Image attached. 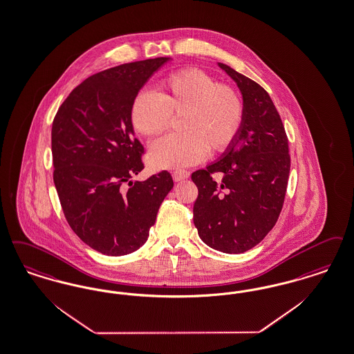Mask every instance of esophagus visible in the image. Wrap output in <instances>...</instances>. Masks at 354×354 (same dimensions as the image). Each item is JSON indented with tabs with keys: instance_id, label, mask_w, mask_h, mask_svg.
<instances>
[{
	"instance_id": "1",
	"label": "esophagus",
	"mask_w": 354,
	"mask_h": 354,
	"mask_svg": "<svg viewBox=\"0 0 354 354\" xmlns=\"http://www.w3.org/2000/svg\"><path fill=\"white\" fill-rule=\"evenodd\" d=\"M188 176H189V172H188V171L179 170L174 171V172H172V178H174V180H175V182L184 180V179H187Z\"/></svg>"
}]
</instances>
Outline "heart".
Listing matches in <instances>:
<instances>
[{
  "instance_id": "heart-1",
  "label": "heart",
  "mask_w": 354,
  "mask_h": 354,
  "mask_svg": "<svg viewBox=\"0 0 354 354\" xmlns=\"http://www.w3.org/2000/svg\"><path fill=\"white\" fill-rule=\"evenodd\" d=\"M184 133L156 141L149 153L156 169H182L196 165L208 151H227L240 134L243 102L233 85L217 83L209 73L185 68L171 73L158 95L142 91L130 106V121L143 137L153 138L171 125L172 115H182Z\"/></svg>"
}]
</instances>
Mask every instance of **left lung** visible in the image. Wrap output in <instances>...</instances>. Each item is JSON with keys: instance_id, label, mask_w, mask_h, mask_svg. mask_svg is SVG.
<instances>
[{"instance_id": "left-lung-1", "label": "left lung", "mask_w": 354, "mask_h": 354, "mask_svg": "<svg viewBox=\"0 0 354 354\" xmlns=\"http://www.w3.org/2000/svg\"><path fill=\"white\" fill-rule=\"evenodd\" d=\"M218 66L240 88L243 121L223 158L191 176L198 189L194 224L209 248L237 254L258 245L278 221L291 160L288 138L269 93L227 64ZM214 173L220 180L212 179Z\"/></svg>"}]
</instances>
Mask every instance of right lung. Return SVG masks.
<instances>
[{"label": "right lung", "instance_id": "right-lung-1", "mask_svg": "<svg viewBox=\"0 0 354 354\" xmlns=\"http://www.w3.org/2000/svg\"><path fill=\"white\" fill-rule=\"evenodd\" d=\"M167 60L146 59L89 76L54 118V183L62 209L77 237L102 254L138 250L174 187L169 171L131 182L145 169V149L134 137L130 106Z\"/></svg>", "mask_w": 354, "mask_h": 354}]
</instances>
